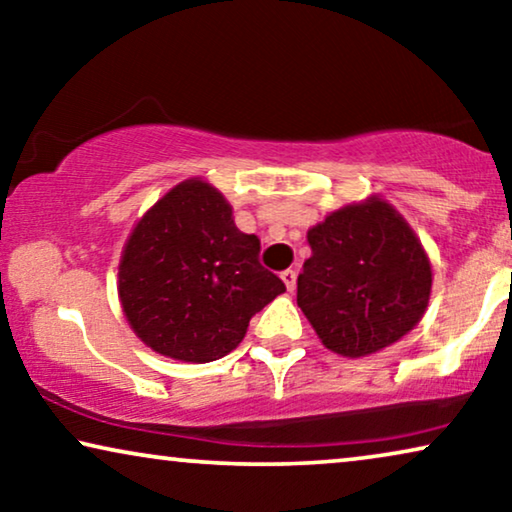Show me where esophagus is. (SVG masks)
<instances>
[{"mask_svg": "<svg viewBox=\"0 0 512 512\" xmlns=\"http://www.w3.org/2000/svg\"><path fill=\"white\" fill-rule=\"evenodd\" d=\"M279 277H282V282L286 284V289H289V291L296 289V270H291V268L284 270Z\"/></svg>", "mask_w": 512, "mask_h": 512, "instance_id": "34e87169", "label": "esophagus"}]
</instances>
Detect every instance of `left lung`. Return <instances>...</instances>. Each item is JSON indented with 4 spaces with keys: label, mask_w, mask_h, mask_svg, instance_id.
Listing matches in <instances>:
<instances>
[{
    "label": "left lung",
    "mask_w": 512,
    "mask_h": 512,
    "mask_svg": "<svg viewBox=\"0 0 512 512\" xmlns=\"http://www.w3.org/2000/svg\"><path fill=\"white\" fill-rule=\"evenodd\" d=\"M312 256L298 275V307L326 349L359 359L422 321L431 261L394 205L370 195L307 230Z\"/></svg>",
    "instance_id": "obj_1"
}]
</instances>
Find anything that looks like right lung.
I'll return each instance as SVG.
<instances>
[{"instance_id": "add662e5", "label": "right lung", "mask_w": 512, "mask_h": 512, "mask_svg": "<svg viewBox=\"0 0 512 512\" xmlns=\"http://www.w3.org/2000/svg\"><path fill=\"white\" fill-rule=\"evenodd\" d=\"M261 242L235 226L209 181L170 188L135 223L118 263V298L139 340L186 363L221 359L286 286L258 263Z\"/></svg>"}]
</instances>
